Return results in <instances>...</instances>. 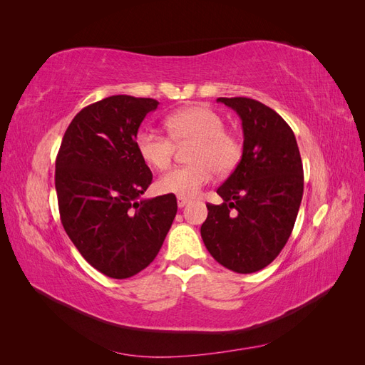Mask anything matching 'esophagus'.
Instances as JSON below:
<instances>
[{"label": "esophagus", "mask_w": 365, "mask_h": 365, "mask_svg": "<svg viewBox=\"0 0 365 365\" xmlns=\"http://www.w3.org/2000/svg\"><path fill=\"white\" fill-rule=\"evenodd\" d=\"M176 202H178V207L181 208V207H184L185 204H189V200H187V197L178 196V197H176Z\"/></svg>", "instance_id": "1"}]
</instances>
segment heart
Wrapping results in <instances>:
<instances>
[{
	"mask_svg": "<svg viewBox=\"0 0 365 365\" xmlns=\"http://www.w3.org/2000/svg\"><path fill=\"white\" fill-rule=\"evenodd\" d=\"M169 135L141 128L135 137V146L146 164L157 170L168 169L176 145L193 143L189 152L192 164L175 168L157 181V190L163 195L193 197L213 178L215 172L227 175L233 172L242 157L239 140L225 130V121L212 108L193 105L180 109L165 118Z\"/></svg>",
	"mask_w": 365,
	"mask_h": 365,
	"instance_id": "1",
	"label": "heart"
}]
</instances>
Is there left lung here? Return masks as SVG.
<instances>
[{
  "mask_svg": "<svg viewBox=\"0 0 365 365\" xmlns=\"http://www.w3.org/2000/svg\"><path fill=\"white\" fill-rule=\"evenodd\" d=\"M235 109L244 129V150L235 172L219 187L224 202L208 204L201 236L222 267L251 274L279 256L303 197V164L292 129L248 97H219Z\"/></svg>",
  "mask_w": 365,
  "mask_h": 365,
  "instance_id": "1",
  "label": "left lung"
}]
</instances>
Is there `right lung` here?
Wrapping results in <instances>:
<instances>
[{
  "label": "right lung",
  "instance_id": "1",
  "mask_svg": "<svg viewBox=\"0 0 365 365\" xmlns=\"http://www.w3.org/2000/svg\"><path fill=\"white\" fill-rule=\"evenodd\" d=\"M153 98L111 96L88 105L65 130L56 158L59 213L93 268L128 279L149 267L178 210L175 195L143 200L152 172L135 146Z\"/></svg>",
  "mask_w": 365,
  "mask_h": 365
}]
</instances>
